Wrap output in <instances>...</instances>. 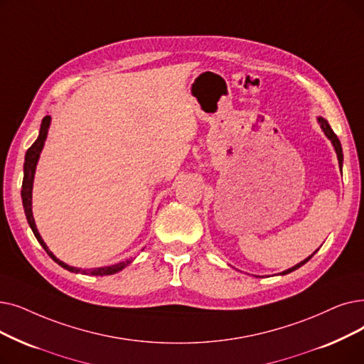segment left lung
Wrapping results in <instances>:
<instances>
[{
    "mask_svg": "<svg viewBox=\"0 0 364 364\" xmlns=\"http://www.w3.org/2000/svg\"><path fill=\"white\" fill-rule=\"evenodd\" d=\"M318 122H320V124H321V128H323V131H324V134L327 135V138L331 141V144H333V147H335V150H336V154H338V161H339V166L342 168V162H343V154H342V147H341V141H339V138H338V135L333 132V129L330 128V124H328V122L324 119V117H318ZM312 256H309L308 259H305L304 262H300V263H297L296 266H293V267H290V269H287V271H284L282 272V275H286V274H290V272H293V271H296L297 267H300L302 264H305L309 259H311Z\"/></svg>",
    "mask_w": 364,
    "mask_h": 364,
    "instance_id": "obj_1",
    "label": "left lung"
}]
</instances>
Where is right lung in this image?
<instances>
[{"label": "right lung", "instance_id": "right-lung-1", "mask_svg": "<svg viewBox=\"0 0 364 364\" xmlns=\"http://www.w3.org/2000/svg\"><path fill=\"white\" fill-rule=\"evenodd\" d=\"M49 124H50V116H44L43 120H41V128H40V134H38V138L36 139V143L31 146L25 154V164H23V181H22V202H23V210H25V215H26V220L28 223L31 226V229H33L34 235L37 241L41 244V247L46 250L47 255H49L59 266L65 267L67 271L70 272H75V274H85V275H113L119 271H122L123 267L128 266L132 260H126V262H120L117 264H112V266H104V267H97V269H78V267H73V266H68L65 264L64 262L58 260L50 250L47 248V245L44 244V241L41 240V236L36 228V221H34V217H33V208H31V202H33V181H34V172H36V166H37V162H38V157H40V151L43 150V146H44V141H46V136H47V129H49Z\"/></svg>", "mask_w": 364, "mask_h": 364}]
</instances>
